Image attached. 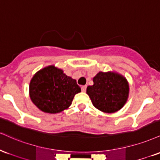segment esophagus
Instances as JSON below:
<instances>
[{
	"mask_svg": "<svg viewBox=\"0 0 160 160\" xmlns=\"http://www.w3.org/2000/svg\"><path fill=\"white\" fill-rule=\"evenodd\" d=\"M86 88H87V86L86 85H83L81 87V89H82V92H85L86 91Z\"/></svg>",
	"mask_w": 160,
	"mask_h": 160,
	"instance_id": "1",
	"label": "esophagus"
}]
</instances>
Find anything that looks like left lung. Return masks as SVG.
<instances>
[{"mask_svg":"<svg viewBox=\"0 0 160 160\" xmlns=\"http://www.w3.org/2000/svg\"><path fill=\"white\" fill-rule=\"evenodd\" d=\"M87 88L92 103L97 109L113 113L124 106L129 95V84L123 76L115 72H99Z\"/></svg>","mask_w":160,"mask_h":160,"instance_id":"obj_1","label":"left lung"}]
</instances>
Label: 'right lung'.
I'll list each match as a JSON object with an SVG mask.
<instances>
[{
	"mask_svg": "<svg viewBox=\"0 0 160 160\" xmlns=\"http://www.w3.org/2000/svg\"><path fill=\"white\" fill-rule=\"evenodd\" d=\"M29 90L33 104L49 114L59 113L68 108L74 96L81 92L76 80L54 66L36 73L31 81Z\"/></svg>",
	"mask_w": 160,
	"mask_h": 160,
	"instance_id": "1",
	"label": "right lung"
}]
</instances>
